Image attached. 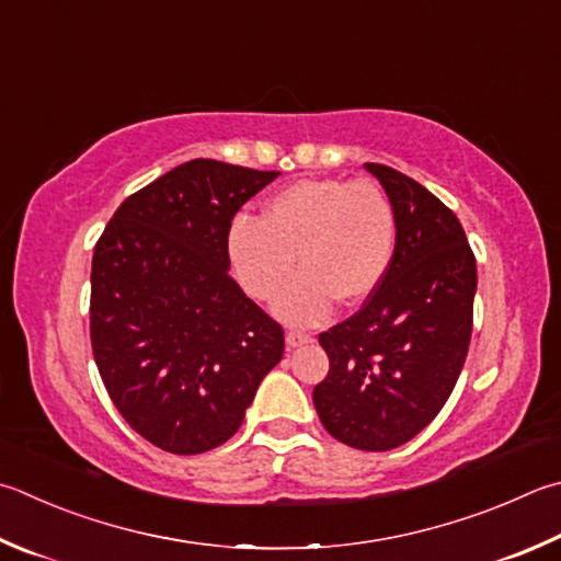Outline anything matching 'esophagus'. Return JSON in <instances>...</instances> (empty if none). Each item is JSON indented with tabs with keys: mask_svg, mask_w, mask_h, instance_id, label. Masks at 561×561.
<instances>
[{
	"mask_svg": "<svg viewBox=\"0 0 561 561\" xmlns=\"http://www.w3.org/2000/svg\"><path fill=\"white\" fill-rule=\"evenodd\" d=\"M313 339L309 333H301V331H289L287 333V345L289 348H301V345H307V343H311Z\"/></svg>",
	"mask_w": 561,
	"mask_h": 561,
	"instance_id": "obj_1",
	"label": "esophagus"
}]
</instances>
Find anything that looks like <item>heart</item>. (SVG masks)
I'll list each match as a JSON object with an SVG mask.
<instances>
[{
  "instance_id": "heart-1",
  "label": "heart",
  "mask_w": 561,
  "mask_h": 561,
  "mask_svg": "<svg viewBox=\"0 0 561 561\" xmlns=\"http://www.w3.org/2000/svg\"><path fill=\"white\" fill-rule=\"evenodd\" d=\"M394 248V210L368 179H304L274 193L260 220L240 216L228 230V257L240 287L274 304L284 323L316 325L339 299L368 301L385 279Z\"/></svg>"
}]
</instances>
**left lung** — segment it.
<instances>
[{"label":"left lung","instance_id":"obj_1","mask_svg":"<svg viewBox=\"0 0 561 561\" xmlns=\"http://www.w3.org/2000/svg\"><path fill=\"white\" fill-rule=\"evenodd\" d=\"M394 210L385 279L348 321L319 335L331 360L313 407L333 439L390 451L449 400L473 329L476 257L454 213L422 183L365 164Z\"/></svg>","mask_w":561,"mask_h":561}]
</instances>
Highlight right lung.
Wrapping results in <instances>:
<instances>
[{
    "label": "right lung",
    "mask_w": 561,
    "mask_h": 561,
    "mask_svg": "<svg viewBox=\"0 0 561 561\" xmlns=\"http://www.w3.org/2000/svg\"><path fill=\"white\" fill-rule=\"evenodd\" d=\"M279 171L193 159L129 196L90 272V341L117 412L193 456L240 430L284 331L230 279L236 213Z\"/></svg>",
    "instance_id": "obj_1"
}]
</instances>
